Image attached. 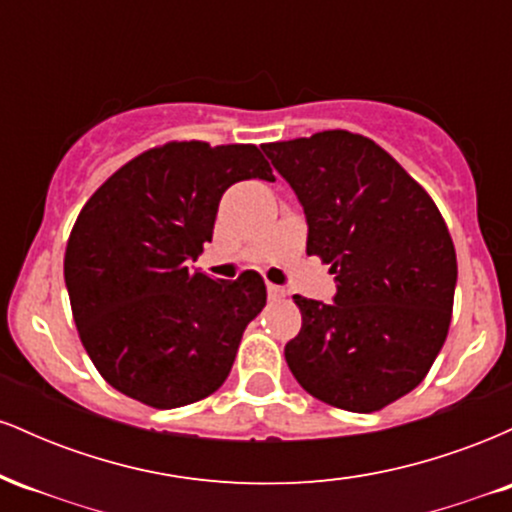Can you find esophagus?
Listing matches in <instances>:
<instances>
[{
    "label": "esophagus",
    "instance_id": "esophagus-1",
    "mask_svg": "<svg viewBox=\"0 0 512 512\" xmlns=\"http://www.w3.org/2000/svg\"><path fill=\"white\" fill-rule=\"evenodd\" d=\"M267 293H269V298H272V301H279V298L286 296V291L281 289V286H276V284H267Z\"/></svg>",
    "mask_w": 512,
    "mask_h": 512
}]
</instances>
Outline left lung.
<instances>
[{"instance_id": "8db88e82", "label": "left lung", "mask_w": 512, "mask_h": 512, "mask_svg": "<svg viewBox=\"0 0 512 512\" xmlns=\"http://www.w3.org/2000/svg\"><path fill=\"white\" fill-rule=\"evenodd\" d=\"M308 219V255L337 274L334 303L293 296L284 356L305 392L370 414L414 390L443 349L457 255L431 195L383 146L327 129L262 144Z\"/></svg>"}]
</instances>
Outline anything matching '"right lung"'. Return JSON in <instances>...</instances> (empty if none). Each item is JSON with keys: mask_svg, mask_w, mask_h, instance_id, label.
Instances as JSON below:
<instances>
[{"mask_svg": "<svg viewBox=\"0 0 512 512\" xmlns=\"http://www.w3.org/2000/svg\"><path fill=\"white\" fill-rule=\"evenodd\" d=\"M274 180L255 144L168 142L134 156L93 192L64 250V281L88 358L108 385L154 409L209 397L267 303L264 279L192 272L223 192Z\"/></svg>", "mask_w": 512, "mask_h": 512, "instance_id": "right-lung-1", "label": "right lung"}]
</instances>
